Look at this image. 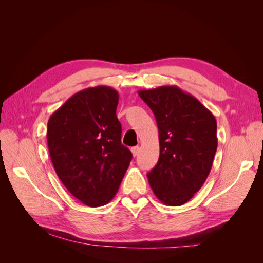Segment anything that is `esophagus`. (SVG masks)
<instances>
[{"mask_svg":"<svg viewBox=\"0 0 263 263\" xmlns=\"http://www.w3.org/2000/svg\"><path fill=\"white\" fill-rule=\"evenodd\" d=\"M139 147L138 146H136V147H133L132 148V153H133V156L134 157H136V156H138V154H139Z\"/></svg>","mask_w":263,"mask_h":263,"instance_id":"1","label":"esophagus"}]
</instances>
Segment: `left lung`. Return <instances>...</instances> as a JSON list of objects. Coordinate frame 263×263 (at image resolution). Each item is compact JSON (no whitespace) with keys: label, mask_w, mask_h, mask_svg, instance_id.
<instances>
[{"label":"left lung","mask_w":263,"mask_h":263,"mask_svg":"<svg viewBox=\"0 0 263 263\" xmlns=\"http://www.w3.org/2000/svg\"><path fill=\"white\" fill-rule=\"evenodd\" d=\"M153 110L160 155L148 172L149 184L163 204H185L202 187L217 149L214 115L192 95L176 85L138 91Z\"/></svg>","instance_id":"8db88e82"}]
</instances>
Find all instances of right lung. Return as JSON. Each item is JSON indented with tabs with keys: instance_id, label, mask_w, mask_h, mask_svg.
Here are the masks:
<instances>
[{
	"instance_id": "1",
	"label": "right lung",
	"mask_w": 263,
	"mask_h": 263,
	"mask_svg": "<svg viewBox=\"0 0 263 263\" xmlns=\"http://www.w3.org/2000/svg\"><path fill=\"white\" fill-rule=\"evenodd\" d=\"M113 87H87L50 116L47 142L63 185L90 208L107 204L117 193L133 158L122 145Z\"/></svg>"
}]
</instances>
